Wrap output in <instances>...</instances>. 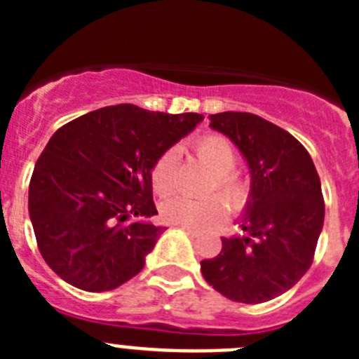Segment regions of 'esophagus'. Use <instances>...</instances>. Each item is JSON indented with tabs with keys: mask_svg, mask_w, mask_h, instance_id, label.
<instances>
[{
	"mask_svg": "<svg viewBox=\"0 0 359 359\" xmlns=\"http://www.w3.org/2000/svg\"><path fill=\"white\" fill-rule=\"evenodd\" d=\"M180 228H182L185 233H189L190 237H198L199 236V230H196V228H192V226H180Z\"/></svg>",
	"mask_w": 359,
	"mask_h": 359,
	"instance_id": "obj_1",
	"label": "esophagus"
}]
</instances>
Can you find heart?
Masks as SVG:
<instances>
[{"instance_id": "heart-1", "label": "heart", "mask_w": 359, "mask_h": 359, "mask_svg": "<svg viewBox=\"0 0 359 359\" xmlns=\"http://www.w3.org/2000/svg\"><path fill=\"white\" fill-rule=\"evenodd\" d=\"M196 156L212 170L207 190L217 189V192L233 208L241 207L246 199V187L233 172L237 163L236 147L228 138L221 135H203L194 142ZM176 154L165 151L151 169V185L158 196L169 194L176 182ZM226 214L223 199L217 196H207L201 199H190L174 196L161 205V217L167 223L180 226H205L217 223Z\"/></svg>"}]
</instances>
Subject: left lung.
I'll return each mask as SVG.
<instances>
[{"instance_id":"left-lung-1","label":"left lung","mask_w":359,"mask_h":359,"mask_svg":"<svg viewBox=\"0 0 359 359\" xmlns=\"http://www.w3.org/2000/svg\"><path fill=\"white\" fill-rule=\"evenodd\" d=\"M248 163L252 185L241 217L243 236L201 261V273L233 302L261 304L286 293L309 269L323 228L322 185L309 152L290 133L252 115H210Z\"/></svg>"}]
</instances>
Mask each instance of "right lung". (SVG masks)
<instances>
[{
	"instance_id": "obj_1",
	"label": "right lung",
	"mask_w": 359,
	"mask_h": 359,
	"mask_svg": "<svg viewBox=\"0 0 359 359\" xmlns=\"http://www.w3.org/2000/svg\"><path fill=\"white\" fill-rule=\"evenodd\" d=\"M201 120L118 104L55 131L32 174L28 212L41 255L62 280L100 293L140 273L165 230L149 221L158 214L152 165Z\"/></svg>"
}]
</instances>
